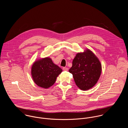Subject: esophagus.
Wrapping results in <instances>:
<instances>
[{
	"mask_svg": "<svg viewBox=\"0 0 128 128\" xmlns=\"http://www.w3.org/2000/svg\"><path fill=\"white\" fill-rule=\"evenodd\" d=\"M62 69H63V70H64V71H68V68H66V67H64V68H62Z\"/></svg>",
	"mask_w": 128,
	"mask_h": 128,
	"instance_id": "esophagus-1",
	"label": "esophagus"
}]
</instances>
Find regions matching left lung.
Returning a JSON list of instances; mask_svg holds the SVG:
<instances>
[{
  "label": "left lung",
  "instance_id": "8db88e82",
  "mask_svg": "<svg viewBox=\"0 0 128 128\" xmlns=\"http://www.w3.org/2000/svg\"><path fill=\"white\" fill-rule=\"evenodd\" d=\"M69 72L72 74L79 88L86 91L98 82L102 72V65L97 57L87 49L84 53L76 54Z\"/></svg>",
  "mask_w": 128,
  "mask_h": 128
}]
</instances>
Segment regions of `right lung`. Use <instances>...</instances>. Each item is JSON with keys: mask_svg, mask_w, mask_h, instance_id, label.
Masks as SVG:
<instances>
[{"mask_svg": "<svg viewBox=\"0 0 128 128\" xmlns=\"http://www.w3.org/2000/svg\"><path fill=\"white\" fill-rule=\"evenodd\" d=\"M62 72V70L48 57L35 62L32 68L34 82L38 86L45 89L55 83L56 77Z\"/></svg>", "mask_w": 128, "mask_h": 128, "instance_id": "right-lung-1", "label": "right lung"}]
</instances>
